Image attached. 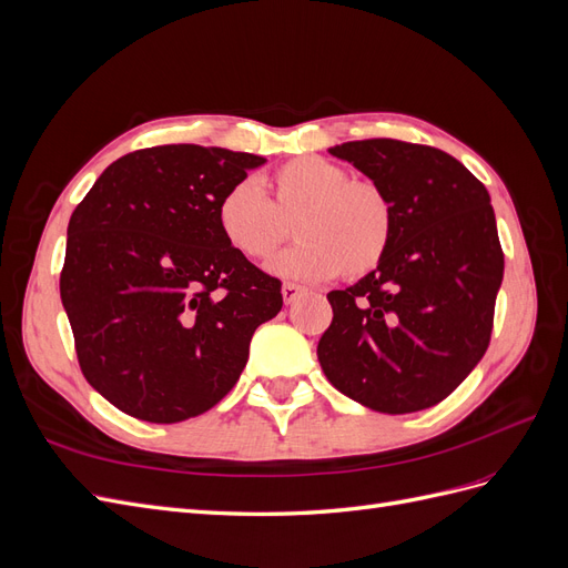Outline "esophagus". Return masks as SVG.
Segmentation results:
<instances>
[{"instance_id": "esophagus-1", "label": "esophagus", "mask_w": 568, "mask_h": 568, "mask_svg": "<svg viewBox=\"0 0 568 568\" xmlns=\"http://www.w3.org/2000/svg\"><path fill=\"white\" fill-rule=\"evenodd\" d=\"M301 286L298 284H291V282H286L284 286H282V296H284V303H294L298 296H301Z\"/></svg>"}]
</instances>
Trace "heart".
Wrapping results in <instances>:
<instances>
[{
  "mask_svg": "<svg viewBox=\"0 0 568 568\" xmlns=\"http://www.w3.org/2000/svg\"><path fill=\"white\" fill-rule=\"evenodd\" d=\"M265 189L270 199L244 180L217 201L220 236L246 261H267L288 239L291 222L298 244L270 265L280 277H363L386 257L395 217L379 184L353 180L336 161L301 156L274 170Z\"/></svg>",
  "mask_w": 568,
  "mask_h": 568,
  "instance_id": "obj_1",
  "label": "heart"
}]
</instances>
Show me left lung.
Here are the masks:
<instances>
[{"mask_svg": "<svg viewBox=\"0 0 568 568\" xmlns=\"http://www.w3.org/2000/svg\"><path fill=\"white\" fill-rule=\"evenodd\" d=\"M379 184L395 217L384 261L329 291L320 365L343 395L386 415L434 407L484 357L505 274L488 189L450 153L400 140L329 149Z\"/></svg>", "mask_w": 568, "mask_h": 568, "instance_id": "8db88e82", "label": "left lung"}]
</instances>
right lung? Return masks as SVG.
<instances>
[{"label": "right lung", "mask_w": 568, "mask_h": 568, "mask_svg": "<svg viewBox=\"0 0 568 568\" xmlns=\"http://www.w3.org/2000/svg\"><path fill=\"white\" fill-rule=\"evenodd\" d=\"M253 153L165 144L111 163L68 222L61 301L78 363L125 415L175 424L217 405L282 282L232 251L217 201Z\"/></svg>", "instance_id": "add662e5"}]
</instances>
